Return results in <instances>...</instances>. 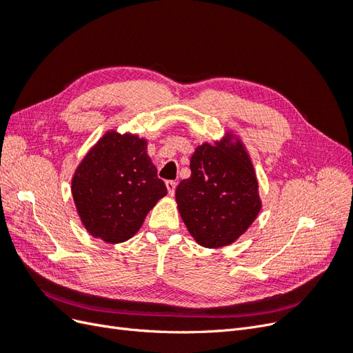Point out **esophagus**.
Segmentation results:
<instances>
[{
    "instance_id": "1",
    "label": "esophagus",
    "mask_w": 353,
    "mask_h": 353,
    "mask_svg": "<svg viewBox=\"0 0 353 353\" xmlns=\"http://www.w3.org/2000/svg\"><path fill=\"white\" fill-rule=\"evenodd\" d=\"M166 188H168L169 196L172 197L174 193H175V188H176V183H175V181H166Z\"/></svg>"
}]
</instances>
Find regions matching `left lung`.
I'll list each match as a JSON object with an SVG mask.
<instances>
[{
	"label": "left lung",
	"instance_id": "obj_1",
	"mask_svg": "<svg viewBox=\"0 0 353 353\" xmlns=\"http://www.w3.org/2000/svg\"><path fill=\"white\" fill-rule=\"evenodd\" d=\"M190 169L175 200L191 237L208 249L237 241L262 209L258 176L243 140L228 130L219 140L197 145Z\"/></svg>",
	"mask_w": 353,
	"mask_h": 353
}]
</instances>
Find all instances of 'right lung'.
<instances>
[{
    "label": "right lung",
    "mask_w": 353,
    "mask_h": 353,
    "mask_svg": "<svg viewBox=\"0 0 353 353\" xmlns=\"http://www.w3.org/2000/svg\"><path fill=\"white\" fill-rule=\"evenodd\" d=\"M147 138L109 130L77 166L72 196L83 228L105 243H123L168 194L147 154Z\"/></svg>",
    "instance_id": "obj_1"
}]
</instances>
